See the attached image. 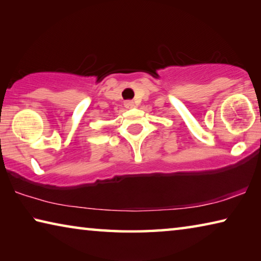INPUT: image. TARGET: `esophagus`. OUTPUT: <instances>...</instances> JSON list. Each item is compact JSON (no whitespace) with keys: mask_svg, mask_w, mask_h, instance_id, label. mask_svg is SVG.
<instances>
[{"mask_svg":"<svg viewBox=\"0 0 261 261\" xmlns=\"http://www.w3.org/2000/svg\"><path fill=\"white\" fill-rule=\"evenodd\" d=\"M124 106H125V108H132L135 106V102L132 100H126V101H124Z\"/></svg>","mask_w":261,"mask_h":261,"instance_id":"34e87169","label":"esophagus"}]
</instances>
